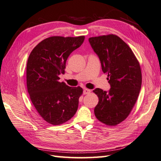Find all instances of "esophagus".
<instances>
[{
    "instance_id": "obj_1",
    "label": "esophagus",
    "mask_w": 161,
    "mask_h": 161,
    "mask_svg": "<svg viewBox=\"0 0 161 161\" xmlns=\"http://www.w3.org/2000/svg\"><path fill=\"white\" fill-rule=\"evenodd\" d=\"M91 92V91L90 89H85L84 91H83V93H84V95H86V94H89Z\"/></svg>"
}]
</instances>
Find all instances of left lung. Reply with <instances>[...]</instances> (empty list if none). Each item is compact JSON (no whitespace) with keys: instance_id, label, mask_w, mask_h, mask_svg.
Returning <instances> with one entry per match:
<instances>
[{"instance_id":"left-lung-1","label":"left lung","mask_w":161,"mask_h":161,"mask_svg":"<svg viewBox=\"0 0 161 161\" xmlns=\"http://www.w3.org/2000/svg\"><path fill=\"white\" fill-rule=\"evenodd\" d=\"M89 41L111 85L108 92L92 91L99 98L95 115L107 125H116L128 118L138 99L142 85L140 63L127 43L114 34L92 37Z\"/></svg>"}]
</instances>
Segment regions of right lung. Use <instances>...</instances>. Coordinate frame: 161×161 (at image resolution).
Instances as JSON below:
<instances>
[{"label":"right lung","mask_w":161,"mask_h":161,"mask_svg":"<svg viewBox=\"0 0 161 161\" xmlns=\"http://www.w3.org/2000/svg\"><path fill=\"white\" fill-rule=\"evenodd\" d=\"M84 40V36H52L39 43L29 56L27 91L37 113L50 124L66 122L77 111L83 90L60 82L59 75L64 74L68 58Z\"/></svg>","instance_id":"1"}]
</instances>
